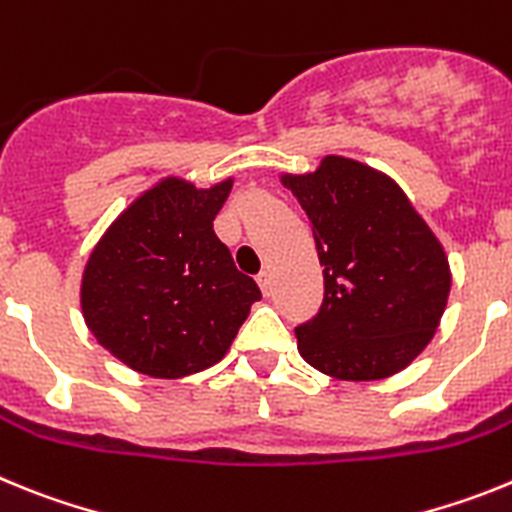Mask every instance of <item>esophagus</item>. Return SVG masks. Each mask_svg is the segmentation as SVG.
Wrapping results in <instances>:
<instances>
[{
  "mask_svg": "<svg viewBox=\"0 0 512 512\" xmlns=\"http://www.w3.org/2000/svg\"><path fill=\"white\" fill-rule=\"evenodd\" d=\"M259 287H261V292H264L266 297L271 295V287H274V282H271V271H261L259 274Z\"/></svg>",
  "mask_w": 512,
  "mask_h": 512,
  "instance_id": "1",
  "label": "esophagus"
}]
</instances>
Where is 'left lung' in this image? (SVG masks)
Instances as JSON below:
<instances>
[{
  "label": "left lung",
  "instance_id": "left-lung-1",
  "mask_svg": "<svg viewBox=\"0 0 512 512\" xmlns=\"http://www.w3.org/2000/svg\"><path fill=\"white\" fill-rule=\"evenodd\" d=\"M310 220L323 266L320 312L300 325V356L343 382L387 379L413 364L443 318L451 266L392 176L346 156L279 176Z\"/></svg>",
  "mask_w": 512,
  "mask_h": 512
}]
</instances>
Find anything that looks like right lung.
Here are the masks:
<instances>
[{"instance_id":"add662e5","label":"right lung","mask_w":512,"mask_h":512,"mask_svg":"<svg viewBox=\"0 0 512 512\" xmlns=\"http://www.w3.org/2000/svg\"><path fill=\"white\" fill-rule=\"evenodd\" d=\"M233 176L194 187L164 176L104 230L81 274L92 336L133 372L182 379L228 354L259 284L235 269L212 220Z\"/></svg>"}]
</instances>
